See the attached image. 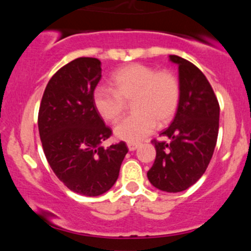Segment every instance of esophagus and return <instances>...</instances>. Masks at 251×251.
<instances>
[{
  "mask_svg": "<svg viewBox=\"0 0 251 251\" xmlns=\"http://www.w3.org/2000/svg\"><path fill=\"white\" fill-rule=\"evenodd\" d=\"M138 146H139V143H128L127 144V148L129 151H134V150L138 149Z\"/></svg>",
  "mask_w": 251,
  "mask_h": 251,
  "instance_id": "34e87169",
  "label": "esophagus"
}]
</instances>
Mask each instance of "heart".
<instances>
[{"label": "heart", "instance_id": "1", "mask_svg": "<svg viewBox=\"0 0 251 251\" xmlns=\"http://www.w3.org/2000/svg\"><path fill=\"white\" fill-rule=\"evenodd\" d=\"M113 91L99 87L93 94L98 114L105 122L116 123L132 103V116L114 128L117 138L138 143L153 131L155 124L165 125L177 112L180 100V83L170 71L132 63L118 70L111 79Z\"/></svg>", "mask_w": 251, "mask_h": 251}]
</instances>
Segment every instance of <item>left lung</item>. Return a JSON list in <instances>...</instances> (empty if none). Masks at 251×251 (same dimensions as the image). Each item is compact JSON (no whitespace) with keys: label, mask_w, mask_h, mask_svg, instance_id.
I'll use <instances>...</instances> for the list:
<instances>
[{"label":"left lung","mask_w":251,"mask_h":251,"mask_svg":"<svg viewBox=\"0 0 251 251\" xmlns=\"http://www.w3.org/2000/svg\"><path fill=\"white\" fill-rule=\"evenodd\" d=\"M179 71L180 100L171 125L152 140L155 159L148 178L154 188L180 192L205 172L217 143L220 103L205 75L188 60L170 55Z\"/></svg>","instance_id":"1"}]
</instances>
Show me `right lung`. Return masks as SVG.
Instances as JSON below:
<instances>
[{"label":"right lung","instance_id":"add662e5","mask_svg":"<svg viewBox=\"0 0 251 251\" xmlns=\"http://www.w3.org/2000/svg\"><path fill=\"white\" fill-rule=\"evenodd\" d=\"M101 62L77 57L51 76L40 103L37 125L47 162L56 177L76 194L99 196L114 185L128 152L125 142L105 149L112 129L93 103Z\"/></svg>","mask_w":251,"mask_h":251}]
</instances>
